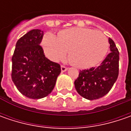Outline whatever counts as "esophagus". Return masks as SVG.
Returning a JSON list of instances; mask_svg holds the SVG:
<instances>
[{"label": "esophagus", "mask_w": 131, "mask_h": 131, "mask_svg": "<svg viewBox=\"0 0 131 131\" xmlns=\"http://www.w3.org/2000/svg\"><path fill=\"white\" fill-rule=\"evenodd\" d=\"M67 69H68V68H67L66 66H61V71H62V72H64V71H67Z\"/></svg>", "instance_id": "esophagus-1"}]
</instances>
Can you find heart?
<instances>
[{
	"label": "heart",
	"instance_id": "obj_1",
	"mask_svg": "<svg viewBox=\"0 0 131 131\" xmlns=\"http://www.w3.org/2000/svg\"><path fill=\"white\" fill-rule=\"evenodd\" d=\"M45 54L53 61L63 59L68 52V60L79 68L97 66L108 49L107 38L101 31L89 28H71L60 30L54 37L47 34L42 39Z\"/></svg>",
	"mask_w": 131,
	"mask_h": 131
}]
</instances>
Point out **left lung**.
<instances>
[{"instance_id":"1","label":"left lung","mask_w":131,"mask_h":131,"mask_svg":"<svg viewBox=\"0 0 131 131\" xmlns=\"http://www.w3.org/2000/svg\"><path fill=\"white\" fill-rule=\"evenodd\" d=\"M111 52L98 67L80 70L74 81L77 93L88 100H95L106 95L113 87L119 75L118 49L108 38Z\"/></svg>"}]
</instances>
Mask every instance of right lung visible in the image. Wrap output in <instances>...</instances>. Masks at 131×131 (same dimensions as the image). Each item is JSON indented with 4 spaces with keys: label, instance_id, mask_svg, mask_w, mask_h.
Listing matches in <instances>:
<instances>
[{
    "label": "right lung",
    "instance_id": "obj_1",
    "mask_svg": "<svg viewBox=\"0 0 131 131\" xmlns=\"http://www.w3.org/2000/svg\"><path fill=\"white\" fill-rule=\"evenodd\" d=\"M43 32L29 31L16 43L12 61V79L23 95L32 99L47 96L54 88L60 65L45 57L40 45Z\"/></svg>",
    "mask_w": 131,
    "mask_h": 131
}]
</instances>
